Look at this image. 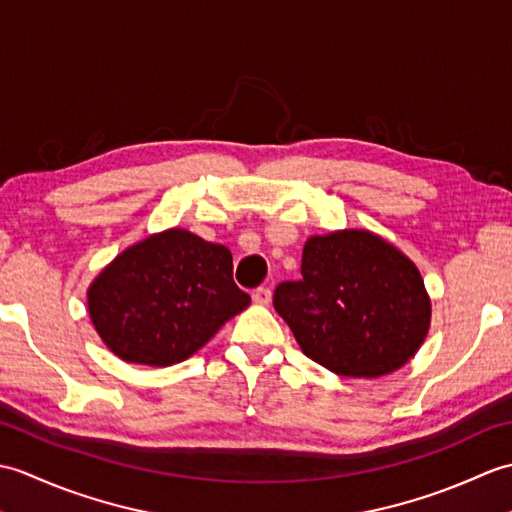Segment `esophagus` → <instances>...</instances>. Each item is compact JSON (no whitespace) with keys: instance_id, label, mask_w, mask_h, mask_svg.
I'll list each match as a JSON object with an SVG mask.
<instances>
[{"instance_id":"34e87169","label":"esophagus","mask_w":512,"mask_h":512,"mask_svg":"<svg viewBox=\"0 0 512 512\" xmlns=\"http://www.w3.org/2000/svg\"><path fill=\"white\" fill-rule=\"evenodd\" d=\"M270 297H273V292H270V288H264V286L257 288V290L253 292V301L259 303V306H268Z\"/></svg>"}]
</instances>
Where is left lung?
Wrapping results in <instances>:
<instances>
[{
  "mask_svg": "<svg viewBox=\"0 0 512 512\" xmlns=\"http://www.w3.org/2000/svg\"><path fill=\"white\" fill-rule=\"evenodd\" d=\"M273 303L303 354L347 378L396 372L431 321L418 268L369 231L310 237L301 279L281 281Z\"/></svg>",
  "mask_w": 512,
  "mask_h": 512,
  "instance_id": "8db88e82",
  "label": "left lung"
}]
</instances>
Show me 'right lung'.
I'll return each instance as SVG.
<instances>
[{
	"mask_svg": "<svg viewBox=\"0 0 512 512\" xmlns=\"http://www.w3.org/2000/svg\"><path fill=\"white\" fill-rule=\"evenodd\" d=\"M231 250L182 228L118 255L88 290L96 332L127 363L176 365L248 308Z\"/></svg>",
	"mask_w": 512,
	"mask_h": 512,
	"instance_id": "right-lung-1",
	"label": "right lung"
}]
</instances>
